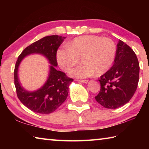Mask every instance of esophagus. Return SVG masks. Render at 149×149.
<instances>
[{
	"mask_svg": "<svg viewBox=\"0 0 149 149\" xmlns=\"http://www.w3.org/2000/svg\"><path fill=\"white\" fill-rule=\"evenodd\" d=\"M77 81H79V82L84 83V84L88 82V80L87 79H77Z\"/></svg>",
	"mask_w": 149,
	"mask_h": 149,
	"instance_id": "obj_1",
	"label": "esophagus"
}]
</instances>
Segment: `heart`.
<instances>
[{"mask_svg":"<svg viewBox=\"0 0 149 149\" xmlns=\"http://www.w3.org/2000/svg\"><path fill=\"white\" fill-rule=\"evenodd\" d=\"M116 55V45L108 37L97 35L77 37L66 45V49L58 50L56 58L64 72L79 62L82 64L70 71L78 77H86L95 74L101 75L110 68Z\"/></svg>","mask_w":149,"mask_h":149,"instance_id":"b5f03b06","label":"heart"}]
</instances>
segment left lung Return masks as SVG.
Instances as JSON below:
<instances>
[{
	"label": "left lung",
	"instance_id": "obj_1",
	"mask_svg": "<svg viewBox=\"0 0 149 149\" xmlns=\"http://www.w3.org/2000/svg\"><path fill=\"white\" fill-rule=\"evenodd\" d=\"M139 69V63L134 51L119 40L114 65L99 79L100 90L95 97L96 100L110 109L127 103L137 90Z\"/></svg>",
	"mask_w": 149,
	"mask_h": 149
}]
</instances>
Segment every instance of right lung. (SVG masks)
<instances>
[{"label":"right lung","mask_w":149,"mask_h":149,"mask_svg":"<svg viewBox=\"0 0 149 149\" xmlns=\"http://www.w3.org/2000/svg\"><path fill=\"white\" fill-rule=\"evenodd\" d=\"M65 39V37L58 35L45 37L27 47L17 60L14 76L17 98L22 104L33 112L50 114L56 110L67 99L69 85L74 79L68 77L64 72L55 69V66L58 65L57 50ZM32 53L45 55L52 65L46 84L37 92L30 93L25 91L20 85L17 78V70L21 60Z\"/></svg>","instance_id":"right-lung-1"}]
</instances>
